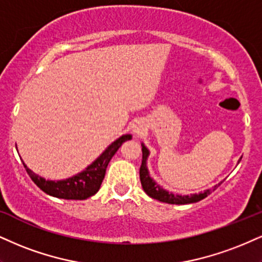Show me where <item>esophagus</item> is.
<instances>
[{"instance_id": "1", "label": "esophagus", "mask_w": 262, "mask_h": 262, "mask_svg": "<svg viewBox=\"0 0 262 262\" xmlns=\"http://www.w3.org/2000/svg\"><path fill=\"white\" fill-rule=\"evenodd\" d=\"M134 133H137V134H139L140 133V132H141V129H140V127H139V125H135V127H134Z\"/></svg>"}]
</instances>
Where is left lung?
<instances>
[{"mask_svg": "<svg viewBox=\"0 0 262 262\" xmlns=\"http://www.w3.org/2000/svg\"><path fill=\"white\" fill-rule=\"evenodd\" d=\"M143 146V162H141L140 166V182L141 185H143L144 191L149 195L152 199H156L159 201H162V203L167 204H176V205H185V204H193L198 203V201L205 199L207 195L211 194L212 189H206V190L201 191V193L198 194H190V195H179V194H173L171 191H167L166 189H163L161 185H159L157 183L154 181L152 178L150 177L149 169H147V157L150 155V151L147 150V147L145 146L144 144H141ZM219 184H216L213 187V190L219 187Z\"/></svg>", "mask_w": 262, "mask_h": 262, "instance_id": "1", "label": "left lung"}]
</instances>
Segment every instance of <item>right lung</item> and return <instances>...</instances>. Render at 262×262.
<instances>
[{"label":"right lung","instance_id":"obj_1","mask_svg":"<svg viewBox=\"0 0 262 262\" xmlns=\"http://www.w3.org/2000/svg\"><path fill=\"white\" fill-rule=\"evenodd\" d=\"M130 139V134L122 135L117 140L113 141L97 157L95 161L88 166L84 171L73 176V177L62 179V181H49V179H45L35 174L30 168H28L24 162L23 165L25 169H27L28 174L30 176L31 181L35 183L41 190L45 191L46 194L55 198H59V199L85 200L88 198L95 195L99 191L101 183H102L103 178H105L106 168L108 166V162L111 161L113 155L122 146V144Z\"/></svg>","mask_w":262,"mask_h":262}]
</instances>
